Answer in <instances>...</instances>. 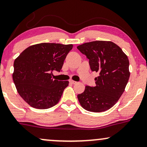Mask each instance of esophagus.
<instances>
[{
	"instance_id": "1",
	"label": "esophagus",
	"mask_w": 147,
	"mask_h": 147,
	"mask_svg": "<svg viewBox=\"0 0 147 147\" xmlns=\"http://www.w3.org/2000/svg\"><path fill=\"white\" fill-rule=\"evenodd\" d=\"M70 83H72V84H76V83H77V81H73V80H70Z\"/></svg>"
}]
</instances>
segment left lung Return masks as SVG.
I'll list each match as a JSON object with an SVG mask.
<instances>
[{
	"instance_id": "left-lung-1",
	"label": "left lung",
	"mask_w": 147,
	"mask_h": 147,
	"mask_svg": "<svg viewBox=\"0 0 147 147\" xmlns=\"http://www.w3.org/2000/svg\"><path fill=\"white\" fill-rule=\"evenodd\" d=\"M89 60L91 70L98 72L94 87L85 86L77 98L81 107L90 112L106 111L123 94L129 78V60L114 42L96 40L77 47Z\"/></svg>"
}]
</instances>
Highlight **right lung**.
Instances as JSON below:
<instances>
[{
	"label": "right lung",
	"instance_id": "add662e5",
	"mask_svg": "<svg viewBox=\"0 0 147 147\" xmlns=\"http://www.w3.org/2000/svg\"><path fill=\"white\" fill-rule=\"evenodd\" d=\"M72 45L39 43L28 47L14 61L13 79L20 96L30 106L47 109L60 101L68 81L54 79L52 72L62 71Z\"/></svg>",
	"mask_w": 147,
	"mask_h": 147
}]
</instances>
